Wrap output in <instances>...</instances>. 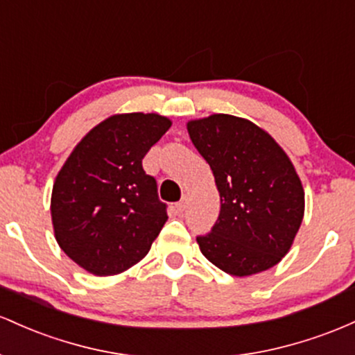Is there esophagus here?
<instances>
[{
    "mask_svg": "<svg viewBox=\"0 0 355 355\" xmlns=\"http://www.w3.org/2000/svg\"><path fill=\"white\" fill-rule=\"evenodd\" d=\"M176 209H178V213H184V211H186V199H181V201L176 202Z\"/></svg>",
    "mask_w": 355,
    "mask_h": 355,
    "instance_id": "34e87169",
    "label": "esophagus"
}]
</instances>
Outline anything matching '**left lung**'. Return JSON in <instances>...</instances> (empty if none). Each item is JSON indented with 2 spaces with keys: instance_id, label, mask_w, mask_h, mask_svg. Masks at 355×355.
Here are the masks:
<instances>
[{
  "instance_id": "obj_1",
  "label": "left lung",
  "mask_w": 355,
  "mask_h": 355,
  "mask_svg": "<svg viewBox=\"0 0 355 355\" xmlns=\"http://www.w3.org/2000/svg\"><path fill=\"white\" fill-rule=\"evenodd\" d=\"M220 191L221 209L202 254L223 272L248 277L272 268L292 246L305 199L295 167L270 134L246 119L214 114L188 124Z\"/></svg>"
}]
</instances>
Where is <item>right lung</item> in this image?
Masks as SVG:
<instances>
[{
    "mask_svg": "<svg viewBox=\"0 0 355 355\" xmlns=\"http://www.w3.org/2000/svg\"><path fill=\"white\" fill-rule=\"evenodd\" d=\"M171 127L157 114L105 119L78 142L51 193L60 248L87 272L121 273L146 257L167 220L142 159Z\"/></svg>",
    "mask_w": 355,
    "mask_h": 355,
    "instance_id": "1",
    "label": "right lung"
}]
</instances>
